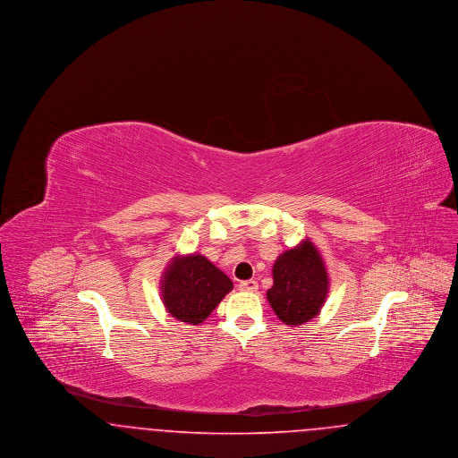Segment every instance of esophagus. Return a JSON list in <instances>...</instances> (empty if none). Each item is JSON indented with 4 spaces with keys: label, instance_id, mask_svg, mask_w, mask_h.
Returning <instances> with one entry per match:
<instances>
[{
    "label": "esophagus",
    "instance_id": "obj_1",
    "mask_svg": "<svg viewBox=\"0 0 458 458\" xmlns=\"http://www.w3.org/2000/svg\"><path fill=\"white\" fill-rule=\"evenodd\" d=\"M239 290H242V292H256L258 290V282H254V280L240 282Z\"/></svg>",
    "mask_w": 458,
    "mask_h": 458
}]
</instances>
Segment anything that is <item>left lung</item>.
Wrapping results in <instances>:
<instances>
[{
    "label": "left lung",
    "instance_id": "1",
    "mask_svg": "<svg viewBox=\"0 0 458 458\" xmlns=\"http://www.w3.org/2000/svg\"><path fill=\"white\" fill-rule=\"evenodd\" d=\"M327 266L316 245L304 240L284 250L273 266V286L266 297L284 325L299 327L316 318L327 302Z\"/></svg>",
    "mask_w": 458,
    "mask_h": 458
}]
</instances>
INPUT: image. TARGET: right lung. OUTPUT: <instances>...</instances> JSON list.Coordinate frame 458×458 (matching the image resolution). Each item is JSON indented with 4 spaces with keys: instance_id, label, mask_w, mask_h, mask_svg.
<instances>
[{
    "instance_id": "right-lung-1",
    "label": "right lung",
    "mask_w": 458,
    "mask_h": 458,
    "mask_svg": "<svg viewBox=\"0 0 458 458\" xmlns=\"http://www.w3.org/2000/svg\"><path fill=\"white\" fill-rule=\"evenodd\" d=\"M232 288V280L200 254L174 256L161 278L163 304L187 325L208 319Z\"/></svg>"
}]
</instances>
